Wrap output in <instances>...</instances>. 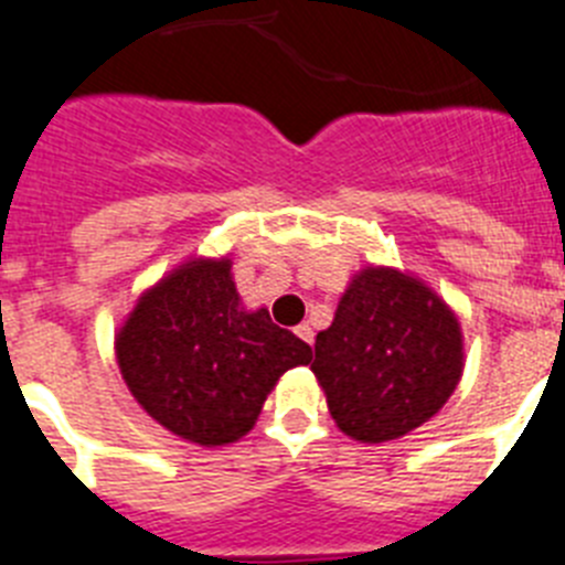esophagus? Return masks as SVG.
<instances>
[{
	"label": "esophagus",
	"mask_w": 565,
	"mask_h": 565,
	"mask_svg": "<svg viewBox=\"0 0 565 565\" xmlns=\"http://www.w3.org/2000/svg\"><path fill=\"white\" fill-rule=\"evenodd\" d=\"M294 333H297V337L302 339V342L313 344V328L308 326V322H302V326H297V328H294Z\"/></svg>",
	"instance_id": "esophagus-1"
}]
</instances>
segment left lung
I'll use <instances>...</instances> for the list:
<instances>
[{"label": "left lung", "mask_w": 565, "mask_h": 565, "mask_svg": "<svg viewBox=\"0 0 565 565\" xmlns=\"http://www.w3.org/2000/svg\"><path fill=\"white\" fill-rule=\"evenodd\" d=\"M311 371L344 436L393 441L422 427L461 379V328L418 279L364 268L317 333Z\"/></svg>", "instance_id": "8db88e82"}]
</instances>
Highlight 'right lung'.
Here are the masks:
<instances>
[{"instance_id": "obj_1", "label": "right lung", "mask_w": 565, "mask_h": 565, "mask_svg": "<svg viewBox=\"0 0 565 565\" xmlns=\"http://www.w3.org/2000/svg\"><path fill=\"white\" fill-rule=\"evenodd\" d=\"M143 411L174 436L221 447L246 436L277 379L311 362V344L239 308L228 259H192L138 299L115 339Z\"/></svg>"}]
</instances>
